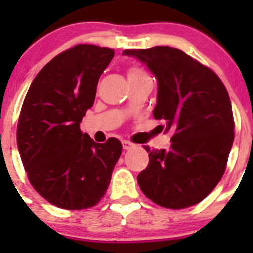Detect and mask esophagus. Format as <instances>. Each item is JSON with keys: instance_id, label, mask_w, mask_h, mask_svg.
Segmentation results:
<instances>
[{"instance_id": "1", "label": "esophagus", "mask_w": 253, "mask_h": 253, "mask_svg": "<svg viewBox=\"0 0 253 253\" xmlns=\"http://www.w3.org/2000/svg\"><path fill=\"white\" fill-rule=\"evenodd\" d=\"M134 144L131 142H129V140H123V148L124 149H130L133 148Z\"/></svg>"}]
</instances>
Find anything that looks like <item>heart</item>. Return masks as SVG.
<instances>
[{
	"label": "heart",
	"instance_id": "heart-1",
	"mask_svg": "<svg viewBox=\"0 0 253 253\" xmlns=\"http://www.w3.org/2000/svg\"><path fill=\"white\" fill-rule=\"evenodd\" d=\"M138 73H144V72H143V71H140V69H138V68H131V69H129V72H128V77H129V76L138 75Z\"/></svg>",
	"mask_w": 253,
	"mask_h": 253
}]
</instances>
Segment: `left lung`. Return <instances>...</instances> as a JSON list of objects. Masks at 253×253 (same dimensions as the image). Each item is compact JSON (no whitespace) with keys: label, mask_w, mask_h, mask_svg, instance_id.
Segmentation results:
<instances>
[{"label":"left lung","mask_w":253,"mask_h":253,"mask_svg":"<svg viewBox=\"0 0 253 253\" xmlns=\"http://www.w3.org/2000/svg\"><path fill=\"white\" fill-rule=\"evenodd\" d=\"M157 78L154 119L172 130L169 149H149V163L138 175L143 194L169 209L204 200L225 171L234 139L232 105L218 76L180 49H125Z\"/></svg>","instance_id":"obj_1"}]
</instances>
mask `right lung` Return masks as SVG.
Instances as JSON below:
<instances>
[{
  "label": "right lung",
  "instance_id": "1",
  "mask_svg": "<svg viewBox=\"0 0 253 253\" xmlns=\"http://www.w3.org/2000/svg\"><path fill=\"white\" fill-rule=\"evenodd\" d=\"M114 54L88 44L64 50L38 73L22 104L16 139L24 169L38 193L62 209L97 204L122 154L116 138L101 144L80 129Z\"/></svg>",
  "mask_w": 253,
  "mask_h": 253
}]
</instances>
